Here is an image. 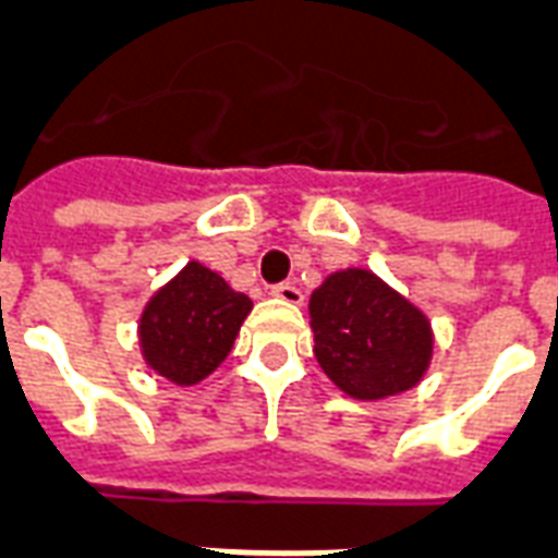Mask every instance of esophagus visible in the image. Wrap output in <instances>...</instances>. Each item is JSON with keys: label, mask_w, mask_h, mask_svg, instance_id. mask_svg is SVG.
<instances>
[{"label": "esophagus", "mask_w": 558, "mask_h": 558, "mask_svg": "<svg viewBox=\"0 0 558 558\" xmlns=\"http://www.w3.org/2000/svg\"><path fill=\"white\" fill-rule=\"evenodd\" d=\"M271 295L287 301V304H301L304 301V295H301V289L295 283H278V287H271Z\"/></svg>", "instance_id": "esophagus-1"}]
</instances>
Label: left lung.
<instances>
[{"instance_id": "left-lung-1", "label": "left lung", "mask_w": 558, "mask_h": 558, "mask_svg": "<svg viewBox=\"0 0 558 558\" xmlns=\"http://www.w3.org/2000/svg\"><path fill=\"white\" fill-rule=\"evenodd\" d=\"M322 372L356 401L410 392L433 360L424 310L368 269H339L310 295Z\"/></svg>"}]
</instances>
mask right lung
<instances>
[{
	"label": "right lung",
	"instance_id": "right-lung-1",
	"mask_svg": "<svg viewBox=\"0 0 558 558\" xmlns=\"http://www.w3.org/2000/svg\"><path fill=\"white\" fill-rule=\"evenodd\" d=\"M251 307L254 301L219 271L190 260L143 307L137 327L143 360L169 383L195 386L231 354Z\"/></svg>",
	"mask_w": 558,
	"mask_h": 558
}]
</instances>
